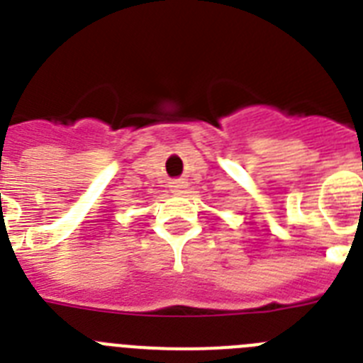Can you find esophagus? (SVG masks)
<instances>
[{
    "mask_svg": "<svg viewBox=\"0 0 363 363\" xmlns=\"http://www.w3.org/2000/svg\"><path fill=\"white\" fill-rule=\"evenodd\" d=\"M171 189L176 194H182V192H185V189H187V182H184V179H176V182H172Z\"/></svg>",
    "mask_w": 363,
    "mask_h": 363,
    "instance_id": "34e87169",
    "label": "esophagus"
}]
</instances>
